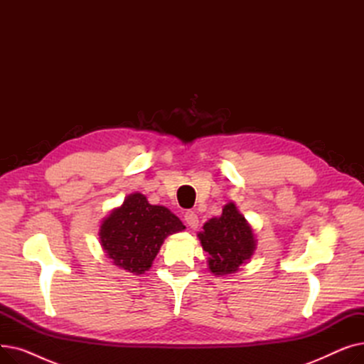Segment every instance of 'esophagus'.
Masks as SVG:
<instances>
[{"mask_svg": "<svg viewBox=\"0 0 364 364\" xmlns=\"http://www.w3.org/2000/svg\"><path fill=\"white\" fill-rule=\"evenodd\" d=\"M184 220L186 223L188 224L190 228H196L199 225V218H198V214L193 213V211H187L184 214Z\"/></svg>", "mask_w": 364, "mask_h": 364, "instance_id": "1", "label": "esophagus"}]
</instances>
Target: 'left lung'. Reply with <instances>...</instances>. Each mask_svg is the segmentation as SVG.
Instances as JSON below:
<instances>
[{"instance_id": "8db88e82", "label": "left lung", "mask_w": 364, "mask_h": 364, "mask_svg": "<svg viewBox=\"0 0 364 364\" xmlns=\"http://www.w3.org/2000/svg\"><path fill=\"white\" fill-rule=\"evenodd\" d=\"M198 236L203 251L209 254L208 265L214 274L223 276L237 272L255 250L252 228L235 203L225 205L220 218L205 223L203 232Z\"/></svg>"}]
</instances>
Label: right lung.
<instances>
[{"instance_id": "obj_1", "label": "right lung", "mask_w": 364, "mask_h": 364, "mask_svg": "<svg viewBox=\"0 0 364 364\" xmlns=\"http://www.w3.org/2000/svg\"><path fill=\"white\" fill-rule=\"evenodd\" d=\"M165 206L150 205L140 193L129 195L100 227V243L114 265L134 274L151 267L166 236L184 230Z\"/></svg>"}]
</instances>
